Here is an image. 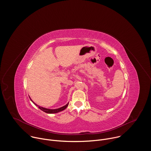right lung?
Returning <instances> with one entry per match:
<instances>
[{
	"label": "right lung",
	"mask_w": 151,
	"mask_h": 151,
	"mask_svg": "<svg viewBox=\"0 0 151 151\" xmlns=\"http://www.w3.org/2000/svg\"><path fill=\"white\" fill-rule=\"evenodd\" d=\"M33 102V101H32ZM33 103L35 105V106H38V108L41 110H42V111H43L44 112H45V113H49V114H52V113H58V112H60V111H63V110H65L66 108H67V107L68 106V105H69V104L68 103L66 106H63V107H60V108H59V109H55V110H51V109H45V108H43V107H40V106H37L35 103H34V102H33Z\"/></svg>",
	"instance_id": "1"
}]
</instances>
